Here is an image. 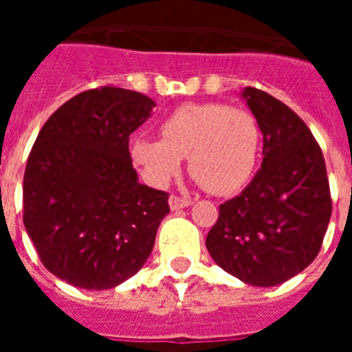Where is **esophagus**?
I'll list each match as a JSON object with an SVG mask.
<instances>
[{
	"label": "esophagus",
	"mask_w": 352,
	"mask_h": 352,
	"mask_svg": "<svg viewBox=\"0 0 352 352\" xmlns=\"http://www.w3.org/2000/svg\"><path fill=\"white\" fill-rule=\"evenodd\" d=\"M190 204H192V201H190V199L179 197V195H170V208L171 210L186 208V206H190Z\"/></svg>",
	"instance_id": "obj_1"
}]
</instances>
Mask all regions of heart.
Instances as JSON below:
<instances>
[{
  "label": "heart",
  "instance_id": "1",
  "mask_svg": "<svg viewBox=\"0 0 352 352\" xmlns=\"http://www.w3.org/2000/svg\"><path fill=\"white\" fill-rule=\"evenodd\" d=\"M162 138L135 137L133 160L155 186H164L188 157L192 177L214 195L237 192L256 168L261 129L254 113L219 102L184 104L160 122Z\"/></svg>",
  "mask_w": 352,
  "mask_h": 352
}]
</instances>
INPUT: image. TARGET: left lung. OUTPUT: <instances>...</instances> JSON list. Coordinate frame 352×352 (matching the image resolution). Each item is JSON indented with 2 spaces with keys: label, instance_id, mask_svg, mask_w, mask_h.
<instances>
[{
  "label": "left lung",
  "instance_id": "left-lung-1",
  "mask_svg": "<svg viewBox=\"0 0 352 352\" xmlns=\"http://www.w3.org/2000/svg\"><path fill=\"white\" fill-rule=\"evenodd\" d=\"M243 96L263 131V164L252 182L219 206L206 248L223 270L274 287L307 268L322 248L333 201L320 144L283 102L256 87Z\"/></svg>",
  "mask_w": 352,
  "mask_h": 352
}]
</instances>
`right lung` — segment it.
I'll return each instance as SVG.
<instances>
[{
	"instance_id": "1",
	"label": "right lung",
	"mask_w": 352,
	"mask_h": 352,
	"mask_svg": "<svg viewBox=\"0 0 352 352\" xmlns=\"http://www.w3.org/2000/svg\"><path fill=\"white\" fill-rule=\"evenodd\" d=\"M155 102L104 85L80 93L38 133L23 175V225L43 267L80 289L124 283L153 250L168 193L137 181L129 135Z\"/></svg>"
}]
</instances>
